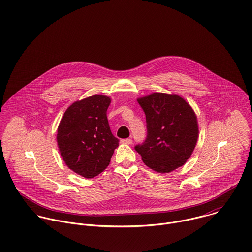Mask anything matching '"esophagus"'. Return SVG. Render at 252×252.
Returning <instances> with one entry per match:
<instances>
[{"label": "esophagus", "instance_id": "esophagus-1", "mask_svg": "<svg viewBox=\"0 0 252 252\" xmlns=\"http://www.w3.org/2000/svg\"><path fill=\"white\" fill-rule=\"evenodd\" d=\"M121 143L126 144V145H131L133 143V141H132V139H123V140H121Z\"/></svg>", "mask_w": 252, "mask_h": 252}]
</instances>
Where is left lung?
Segmentation results:
<instances>
[{
	"mask_svg": "<svg viewBox=\"0 0 252 252\" xmlns=\"http://www.w3.org/2000/svg\"><path fill=\"white\" fill-rule=\"evenodd\" d=\"M137 100L148 128L146 141L135 147L143 162L158 173L183 166L198 139L197 118L189 103L179 94L165 93H153Z\"/></svg>",
	"mask_w": 252,
	"mask_h": 252,
	"instance_id": "obj_1",
	"label": "left lung"
}]
</instances>
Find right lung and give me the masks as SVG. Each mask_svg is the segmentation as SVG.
I'll return each instance as SVG.
<instances>
[{
	"label": "right lung",
	"mask_w": 252,
	"mask_h": 252,
	"mask_svg": "<svg viewBox=\"0 0 252 252\" xmlns=\"http://www.w3.org/2000/svg\"><path fill=\"white\" fill-rule=\"evenodd\" d=\"M111 98L94 94L74 101L58 127L57 142L67 167L91 179L108 166L119 140L109 128L106 110Z\"/></svg>",
	"instance_id": "add662e5"
}]
</instances>
